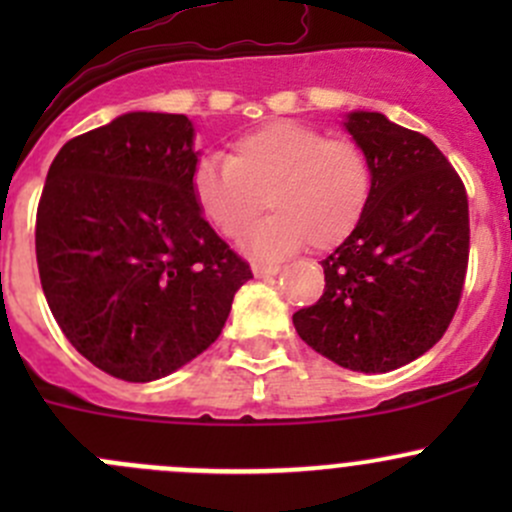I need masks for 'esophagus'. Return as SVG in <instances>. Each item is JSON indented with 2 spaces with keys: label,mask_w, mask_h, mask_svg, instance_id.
<instances>
[{
  "label": "esophagus",
  "mask_w": 512,
  "mask_h": 512,
  "mask_svg": "<svg viewBox=\"0 0 512 512\" xmlns=\"http://www.w3.org/2000/svg\"><path fill=\"white\" fill-rule=\"evenodd\" d=\"M277 272H280V267H277V265H252V275H255L257 280H265V277H275Z\"/></svg>",
  "instance_id": "esophagus-1"
}]
</instances>
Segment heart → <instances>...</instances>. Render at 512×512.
Wrapping results in <instances>:
<instances>
[{"label":"heart","mask_w":512,"mask_h":512,"mask_svg":"<svg viewBox=\"0 0 512 512\" xmlns=\"http://www.w3.org/2000/svg\"><path fill=\"white\" fill-rule=\"evenodd\" d=\"M198 210L225 237H242L267 205L275 215L242 242L257 260H275L312 242L337 247L359 225L371 195V168L352 141L319 128L272 121L232 141L227 160L205 156L190 173Z\"/></svg>","instance_id":"b5f03b06"}]
</instances>
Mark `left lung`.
I'll use <instances>...</instances> for the list:
<instances>
[{
	"mask_svg": "<svg viewBox=\"0 0 512 512\" xmlns=\"http://www.w3.org/2000/svg\"><path fill=\"white\" fill-rule=\"evenodd\" d=\"M344 128L369 160V203L322 260L319 302L292 322L334 364L386 374L426 354L456 314L471 242L468 198L431 138L376 111L347 113Z\"/></svg>",
	"mask_w": 512,
	"mask_h": 512,
	"instance_id": "obj_1",
	"label": "left lung"
}]
</instances>
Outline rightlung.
<instances>
[{
	"label": "right lung",
	"instance_id": "obj_1",
	"mask_svg": "<svg viewBox=\"0 0 512 512\" xmlns=\"http://www.w3.org/2000/svg\"><path fill=\"white\" fill-rule=\"evenodd\" d=\"M193 121L131 111L56 153L36 210V265L61 332L123 381H156L223 332L252 277L198 210Z\"/></svg>",
	"mask_w": 512,
	"mask_h": 512
}]
</instances>
